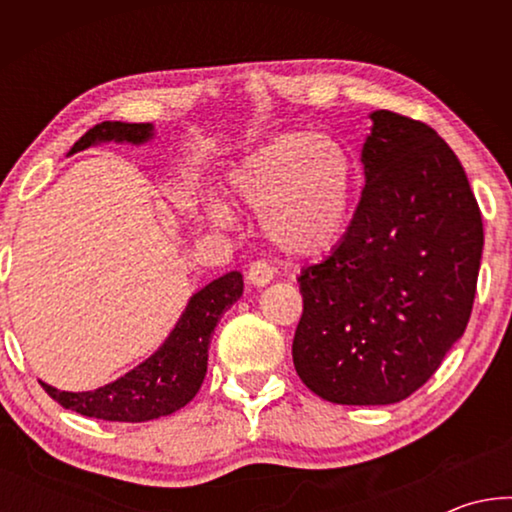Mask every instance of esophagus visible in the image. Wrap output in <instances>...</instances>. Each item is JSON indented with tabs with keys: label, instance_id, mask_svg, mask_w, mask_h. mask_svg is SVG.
<instances>
[{
	"label": "esophagus",
	"instance_id": "obj_1",
	"mask_svg": "<svg viewBox=\"0 0 512 512\" xmlns=\"http://www.w3.org/2000/svg\"><path fill=\"white\" fill-rule=\"evenodd\" d=\"M275 275V268L266 262V259H257V262H253L248 266V282L255 284V287H264V284H268L273 280Z\"/></svg>",
	"mask_w": 512,
	"mask_h": 512
}]
</instances>
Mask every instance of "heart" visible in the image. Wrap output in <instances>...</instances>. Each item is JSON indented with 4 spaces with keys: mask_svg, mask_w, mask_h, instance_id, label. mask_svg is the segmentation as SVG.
I'll return each instance as SVG.
<instances>
[{
    "mask_svg": "<svg viewBox=\"0 0 512 512\" xmlns=\"http://www.w3.org/2000/svg\"><path fill=\"white\" fill-rule=\"evenodd\" d=\"M237 201L259 207V228L291 257L332 250L348 232L354 164L341 142L327 135L282 133L250 149L228 173ZM210 219L228 223L212 205Z\"/></svg>",
    "mask_w": 512,
    "mask_h": 512,
    "instance_id": "obj_1",
    "label": "heart"
}]
</instances>
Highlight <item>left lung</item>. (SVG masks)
Segmentation results:
<instances>
[{"label": "left lung", "mask_w": 512, "mask_h": 512, "mask_svg": "<svg viewBox=\"0 0 512 512\" xmlns=\"http://www.w3.org/2000/svg\"><path fill=\"white\" fill-rule=\"evenodd\" d=\"M366 187L341 244L302 268L293 366L334 404H395L438 370L472 314L483 223L431 126L375 110Z\"/></svg>", "instance_id": "left-lung-1"}]
</instances>
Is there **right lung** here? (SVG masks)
Returning a JSON list of instances; mask_svg holds the SVG:
<instances>
[{
	"instance_id": "1",
	"label": "right lung",
	"mask_w": 512,
	"mask_h": 512,
	"mask_svg": "<svg viewBox=\"0 0 512 512\" xmlns=\"http://www.w3.org/2000/svg\"><path fill=\"white\" fill-rule=\"evenodd\" d=\"M153 137L151 124L101 121L90 128L72 153L101 142L144 144ZM244 293L241 273L230 271L189 298L169 339L140 366L112 384L85 393H67L40 381L45 393L65 409L110 422H146L183 409L201 388L207 372V348L221 316Z\"/></svg>"
}]
</instances>
